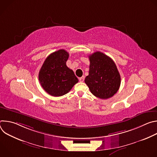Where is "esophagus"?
Masks as SVG:
<instances>
[{"instance_id":"esophagus-1","label":"esophagus","mask_w":157,"mask_h":157,"mask_svg":"<svg viewBox=\"0 0 157 157\" xmlns=\"http://www.w3.org/2000/svg\"><path fill=\"white\" fill-rule=\"evenodd\" d=\"M79 80L80 82H83V81H84V76H82L81 78H80L79 79Z\"/></svg>"}]
</instances>
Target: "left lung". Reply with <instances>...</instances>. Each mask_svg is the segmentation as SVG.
Wrapping results in <instances>:
<instances>
[{"label":"left lung","mask_w":157,"mask_h":157,"mask_svg":"<svg viewBox=\"0 0 157 157\" xmlns=\"http://www.w3.org/2000/svg\"><path fill=\"white\" fill-rule=\"evenodd\" d=\"M89 75L85 83L91 93L97 98L106 99L113 97L119 90L121 76L117 66L110 57L96 52L89 56Z\"/></svg>","instance_id":"obj_1"}]
</instances>
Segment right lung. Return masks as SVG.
I'll return each mask as SVG.
<instances>
[{
  "label": "right lung",
  "mask_w": 157,
  "mask_h": 157,
  "mask_svg": "<svg viewBox=\"0 0 157 157\" xmlns=\"http://www.w3.org/2000/svg\"><path fill=\"white\" fill-rule=\"evenodd\" d=\"M69 53L61 49L50 54L44 61L38 75L43 89L52 96L68 93L78 79L73 71L66 66Z\"/></svg>",
  "instance_id": "obj_1"
}]
</instances>
